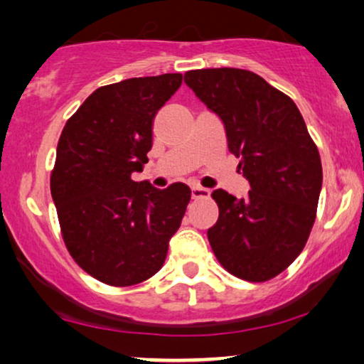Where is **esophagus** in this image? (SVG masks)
Here are the masks:
<instances>
[{
	"label": "esophagus",
	"instance_id": "esophagus-1",
	"mask_svg": "<svg viewBox=\"0 0 364 364\" xmlns=\"http://www.w3.org/2000/svg\"><path fill=\"white\" fill-rule=\"evenodd\" d=\"M210 196V191L202 186H192V197L193 198H200V197H208Z\"/></svg>",
	"mask_w": 364,
	"mask_h": 364
}]
</instances>
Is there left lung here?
<instances>
[{
  "mask_svg": "<svg viewBox=\"0 0 364 364\" xmlns=\"http://www.w3.org/2000/svg\"><path fill=\"white\" fill-rule=\"evenodd\" d=\"M183 81L222 121L228 151L250 183L243 198L213 191L212 250L232 275L270 280L300 255L311 232L323 182L318 149L296 104L258 74L196 69Z\"/></svg>",
  "mask_w": 364,
  "mask_h": 364,
  "instance_id": "left-lung-1",
  "label": "left lung"
}]
</instances>
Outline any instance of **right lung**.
<instances>
[{"instance_id": "obj_1", "label": "right lung", "mask_w": 364, "mask_h": 364, "mask_svg": "<svg viewBox=\"0 0 364 364\" xmlns=\"http://www.w3.org/2000/svg\"><path fill=\"white\" fill-rule=\"evenodd\" d=\"M182 74L131 77L94 91L58 142L51 196L77 265L99 282L136 285L161 270L191 188L134 182L152 149L154 117Z\"/></svg>"}]
</instances>
